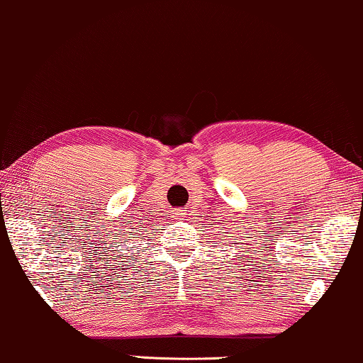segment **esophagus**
<instances>
[{
	"label": "esophagus",
	"mask_w": 363,
	"mask_h": 363,
	"mask_svg": "<svg viewBox=\"0 0 363 363\" xmlns=\"http://www.w3.org/2000/svg\"><path fill=\"white\" fill-rule=\"evenodd\" d=\"M174 216L176 217H184V216H187V213H186V211H184L182 207H179V208H176V211H174Z\"/></svg>",
	"instance_id": "obj_1"
}]
</instances>
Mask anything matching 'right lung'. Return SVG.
Segmentation results:
<instances>
[{
  "instance_id": "obj_1",
  "label": "right lung",
  "mask_w": 363,
  "mask_h": 363,
  "mask_svg": "<svg viewBox=\"0 0 363 363\" xmlns=\"http://www.w3.org/2000/svg\"><path fill=\"white\" fill-rule=\"evenodd\" d=\"M136 232H140V230H136ZM130 235H133V232H130ZM141 235V233H140ZM123 237H125V233H123ZM128 238H131V237H128ZM133 238H135V237H133ZM120 257H123V255H120Z\"/></svg>"
}]
</instances>
